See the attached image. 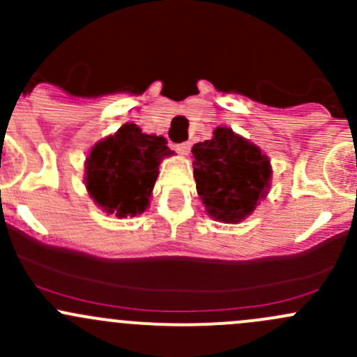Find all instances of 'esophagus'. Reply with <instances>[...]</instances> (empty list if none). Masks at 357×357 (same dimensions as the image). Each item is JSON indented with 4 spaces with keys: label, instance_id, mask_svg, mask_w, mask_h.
Listing matches in <instances>:
<instances>
[{
    "label": "esophagus",
    "instance_id": "34e87169",
    "mask_svg": "<svg viewBox=\"0 0 357 357\" xmlns=\"http://www.w3.org/2000/svg\"><path fill=\"white\" fill-rule=\"evenodd\" d=\"M190 149H192V145H190L188 142L179 143V145H176V152H178L179 155H188V153H190Z\"/></svg>",
    "mask_w": 357,
    "mask_h": 357
}]
</instances>
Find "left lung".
Listing matches in <instances>:
<instances>
[{
    "label": "left lung",
    "mask_w": 357,
    "mask_h": 357,
    "mask_svg": "<svg viewBox=\"0 0 357 357\" xmlns=\"http://www.w3.org/2000/svg\"><path fill=\"white\" fill-rule=\"evenodd\" d=\"M192 153L197 193L215 221L236 225L268 195V155L233 129L219 126L211 139L193 145Z\"/></svg>",
    "instance_id": "8db88e82"
}]
</instances>
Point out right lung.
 Listing matches in <instances>:
<instances>
[{
  "mask_svg": "<svg viewBox=\"0 0 357 357\" xmlns=\"http://www.w3.org/2000/svg\"><path fill=\"white\" fill-rule=\"evenodd\" d=\"M171 155L164 136L145 135L128 122L96 143L86 158L84 183L89 197L115 218L142 214L150 204L158 165Z\"/></svg>",
  "mask_w": 357,
  "mask_h": 357,
  "instance_id": "add662e5",
  "label": "right lung"
}]
</instances>
